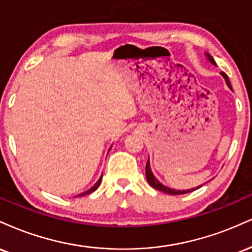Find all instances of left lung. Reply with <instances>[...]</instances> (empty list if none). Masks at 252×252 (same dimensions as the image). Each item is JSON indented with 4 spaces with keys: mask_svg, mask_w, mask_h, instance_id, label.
Listing matches in <instances>:
<instances>
[{
    "mask_svg": "<svg viewBox=\"0 0 252 252\" xmlns=\"http://www.w3.org/2000/svg\"><path fill=\"white\" fill-rule=\"evenodd\" d=\"M205 55H206V58H208V60L211 62L212 64L217 66V64H216V61L214 60V58H212V56L210 55L209 53H205ZM220 74H221V76H223V78H224V80H225L227 87H229L230 90L232 91V87H231V85H230L229 78H227L226 74L225 73H220ZM146 179H147V183H149V184L152 186V188H155V189H157V190H159V191H161V192H165V193H167V194H172V196H176V194L189 193V192H192V191L197 190V189H199L200 186H202V185H199V186H197V188L189 189V190H174V189H171V188H168V186L162 185L161 183L156 178L155 174L152 173V170H151V165H150V158H149V160H147V164H146Z\"/></svg>",
    "mask_w": 252,
    "mask_h": 252,
    "instance_id": "8db88e82",
    "label": "left lung"
}]
</instances>
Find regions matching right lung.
<instances>
[{
	"instance_id": "1",
	"label": "right lung",
	"mask_w": 252,
	"mask_h": 252,
	"mask_svg": "<svg viewBox=\"0 0 252 252\" xmlns=\"http://www.w3.org/2000/svg\"><path fill=\"white\" fill-rule=\"evenodd\" d=\"M112 147V146H111ZM111 147H109V150H111ZM108 150V151H109ZM101 179H102V176L101 177H100V178L99 179H97V182L95 183V184H94L93 186H92V188L91 189H88V190L87 191H85V192H82V193H80V194H78V196H76V197H82V196H86V194H90V193H92V192H93V191H95L96 190V189L97 188H99V185H100V183H101Z\"/></svg>"
}]
</instances>
